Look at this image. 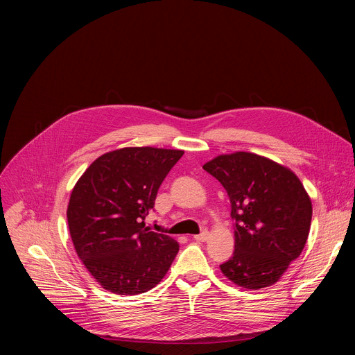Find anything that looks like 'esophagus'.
Returning a JSON list of instances; mask_svg holds the SVG:
<instances>
[{"label": "esophagus", "instance_id": "34e87169", "mask_svg": "<svg viewBox=\"0 0 355 355\" xmlns=\"http://www.w3.org/2000/svg\"><path fill=\"white\" fill-rule=\"evenodd\" d=\"M208 237H209V233H208L207 230H204L202 233H199V234L193 236V239H195L196 241H207V240H208Z\"/></svg>", "mask_w": 355, "mask_h": 355}]
</instances>
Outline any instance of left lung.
Masks as SVG:
<instances>
[{"label": "left lung", "instance_id": "obj_1", "mask_svg": "<svg viewBox=\"0 0 355 355\" xmlns=\"http://www.w3.org/2000/svg\"><path fill=\"white\" fill-rule=\"evenodd\" d=\"M204 170L226 189L234 220V251L220 266L223 275L245 289L274 285L306 244V189L289 168L247 151L220 155Z\"/></svg>", "mask_w": 355, "mask_h": 355}]
</instances>
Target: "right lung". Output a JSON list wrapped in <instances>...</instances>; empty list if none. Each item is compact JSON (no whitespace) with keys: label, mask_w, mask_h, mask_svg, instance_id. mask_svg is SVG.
<instances>
[{"label":"right lung","mask_w":355,"mask_h":355,"mask_svg":"<svg viewBox=\"0 0 355 355\" xmlns=\"http://www.w3.org/2000/svg\"><path fill=\"white\" fill-rule=\"evenodd\" d=\"M182 150L123 147L98 157L74 185L67 222L77 256L104 289L137 295L155 288L178 243L151 232L144 218Z\"/></svg>","instance_id":"obj_1"}]
</instances>
